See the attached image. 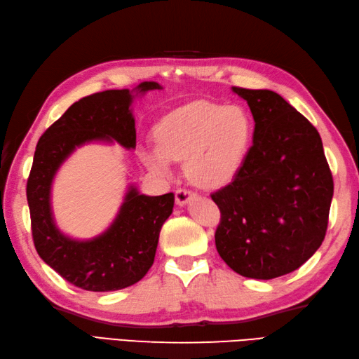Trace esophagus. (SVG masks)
<instances>
[{"instance_id": "esophagus-1", "label": "esophagus", "mask_w": 359, "mask_h": 359, "mask_svg": "<svg viewBox=\"0 0 359 359\" xmlns=\"http://www.w3.org/2000/svg\"><path fill=\"white\" fill-rule=\"evenodd\" d=\"M192 195H194L192 190L177 189V192H175V201H177V204H180V206H182V204H186L190 198H192Z\"/></svg>"}]
</instances>
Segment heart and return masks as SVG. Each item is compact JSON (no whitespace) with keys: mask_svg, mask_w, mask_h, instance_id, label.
Listing matches in <instances>:
<instances>
[{"mask_svg":"<svg viewBox=\"0 0 359 359\" xmlns=\"http://www.w3.org/2000/svg\"><path fill=\"white\" fill-rule=\"evenodd\" d=\"M155 133L158 147L142 150L150 170L170 177L173 161L186 159L190 180L203 187H222L243 169L254 127L251 116L241 107L198 100L164 116Z\"/></svg>","mask_w":359,"mask_h":359,"instance_id":"1","label":"heart"}]
</instances>
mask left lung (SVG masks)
<instances>
[{
    "mask_svg": "<svg viewBox=\"0 0 359 359\" xmlns=\"http://www.w3.org/2000/svg\"><path fill=\"white\" fill-rule=\"evenodd\" d=\"M255 122L243 169L210 198L220 209L215 246L233 271L274 279L294 271L325 238L333 177L310 121L279 94L232 86Z\"/></svg>",
    "mask_w": 359,
    "mask_h": 359,
    "instance_id": "8db88e82",
    "label": "left lung"
}]
</instances>
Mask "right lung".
Listing matches in <instances>:
<instances>
[{"label": "right lung", "mask_w": 359, "mask_h": 359, "mask_svg": "<svg viewBox=\"0 0 359 359\" xmlns=\"http://www.w3.org/2000/svg\"><path fill=\"white\" fill-rule=\"evenodd\" d=\"M159 90L144 82L137 90ZM128 90L94 93L72 104L36 144L26 195L35 250L65 280L86 291H116L139 282L156 254L159 231L173 210V194L141 195L128 190L114 223L102 236L77 241L55 228L50 214V182L69 153L88 141H118L136 147L135 119Z\"/></svg>", "instance_id": "right-lung-1"}]
</instances>
